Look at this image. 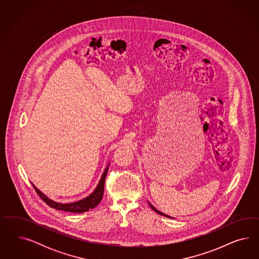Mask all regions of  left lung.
Returning a JSON list of instances; mask_svg holds the SVG:
<instances>
[{
	"label": "left lung",
	"mask_w": 259,
	"mask_h": 259,
	"mask_svg": "<svg viewBox=\"0 0 259 259\" xmlns=\"http://www.w3.org/2000/svg\"><path fill=\"white\" fill-rule=\"evenodd\" d=\"M149 205L151 206V208H152V209H153L155 212H157V213H159V214H161V215H164V217H167V218H170V219H171V217H168V215H166V214H164V213H162V212H159V211H157V209H156V208H155L153 205H151L150 203Z\"/></svg>",
	"instance_id": "1"
}]
</instances>
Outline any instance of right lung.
<instances>
[{
    "mask_svg": "<svg viewBox=\"0 0 259 259\" xmlns=\"http://www.w3.org/2000/svg\"><path fill=\"white\" fill-rule=\"evenodd\" d=\"M108 168L109 166H107L104 170V172L102 174V179L99 182L97 188L95 189L94 192L87 196L85 198L78 200L77 202H73V203L62 204L58 203L55 201H52L51 199H49L48 197L45 196L40 191L36 188L35 186H33L35 191L37 192V194L39 195V197L46 202V203L50 206L51 208H54L56 210H61L64 212H87L91 209L95 208L98 204L101 202L102 196H103V192H104V182H105V178L108 172Z\"/></svg>",
    "mask_w": 259,
    "mask_h": 259,
    "instance_id": "obj_1",
    "label": "right lung"
}]
</instances>
